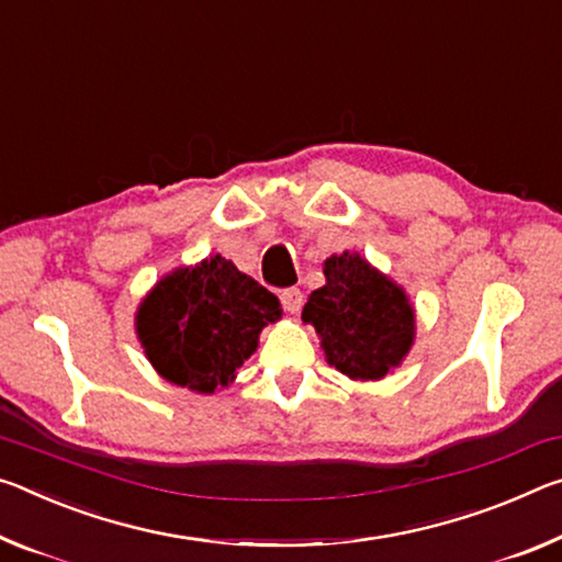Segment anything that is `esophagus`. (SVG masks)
I'll return each mask as SVG.
<instances>
[{
    "mask_svg": "<svg viewBox=\"0 0 562 562\" xmlns=\"http://www.w3.org/2000/svg\"><path fill=\"white\" fill-rule=\"evenodd\" d=\"M281 303L289 314H299L303 306V293L299 289H283L281 291Z\"/></svg>",
    "mask_w": 562,
    "mask_h": 562,
    "instance_id": "1",
    "label": "esophagus"
}]
</instances>
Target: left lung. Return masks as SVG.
Returning <instances> with one entry per match:
<instances>
[{"label": "left lung", "mask_w": 562, "mask_h": 562, "mask_svg": "<svg viewBox=\"0 0 562 562\" xmlns=\"http://www.w3.org/2000/svg\"><path fill=\"white\" fill-rule=\"evenodd\" d=\"M326 286L311 293L303 324L321 336L326 361L353 381H381L411 351L416 314L398 283L361 259L334 254L324 261Z\"/></svg>", "instance_id": "left-lung-1"}]
</instances>
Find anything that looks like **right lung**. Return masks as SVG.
Wrapping results in <instances>:
<instances>
[{
  "label": "right lung",
  "mask_w": 562,
  "mask_h": 562,
  "mask_svg": "<svg viewBox=\"0 0 562 562\" xmlns=\"http://www.w3.org/2000/svg\"><path fill=\"white\" fill-rule=\"evenodd\" d=\"M281 303L224 256L177 269L146 293L136 334L161 379L196 393H214L259 346Z\"/></svg>",
  "instance_id": "right-lung-1"
}]
</instances>
